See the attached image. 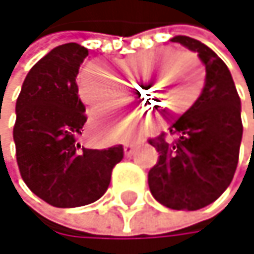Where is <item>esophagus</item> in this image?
Masks as SVG:
<instances>
[{
	"label": "esophagus",
	"instance_id": "esophagus-1",
	"mask_svg": "<svg viewBox=\"0 0 254 254\" xmlns=\"http://www.w3.org/2000/svg\"><path fill=\"white\" fill-rule=\"evenodd\" d=\"M135 146H137V143H126V144L123 146L125 155H126V156H132V153H134V150H135Z\"/></svg>",
	"mask_w": 254,
	"mask_h": 254
}]
</instances>
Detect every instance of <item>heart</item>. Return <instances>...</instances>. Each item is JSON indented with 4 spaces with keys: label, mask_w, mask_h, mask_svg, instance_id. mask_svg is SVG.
Wrapping results in <instances>:
<instances>
[{
    "label": "heart",
    "mask_w": 254,
    "mask_h": 254,
    "mask_svg": "<svg viewBox=\"0 0 254 254\" xmlns=\"http://www.w3.org/2000/svg\"><path fill=\"white\" fill-rule=\"evenodd\" d=\"M161 69L156 82L152 85V98L162 107H169V113H181L190 108L203 87L205 72L192 56L179 52L173 48H159L146 54H135L119 63L120 69L128 75H140L153 64ZM166 67L164 68V66ZM184 79V83L179 80ZM120 81L116 73L102 62H90L78 76V93L81 101L92 110L119 102ZM99 116L93 117L98 122ZM134 114L128 122L114 131L116 138H123L134 125Z\"/></svg>",
    "instance_id": "obj_1"
}]
</instances>
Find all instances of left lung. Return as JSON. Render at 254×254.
Wrapping results in <instances>:
<instances>
[{
	"label": "left lung",
	"mask_w": 254,
	"mask_h": 254,
	"mask_svg": "<svg viewBox=\"0 0 254 254\" xmlns=\"http://www.w3.org/2000/svg\"><path fill=\"white\" fill-rule=\"evenodd\" d=\"M172 42L197 52L206 69L200 96L169 132L149 140L159 153L147 182L152 195L170 209L197 211L215 202L230 185L243 138L241 99L230 70L205 43L187 36Z\"/></svg>",
	"instance_id": "left-lung-1"
}]
</instances>
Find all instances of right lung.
I'll return each instance as SVG.
<instances>
[{"instance_id": "add662e5", "label": "right lung", "mask_w": 254, "mask_h": 254, "mask_svg": "<svg viewBox=\"0 0 254 254\" xmlns=\"http://www.w3.org/2000/svg\"><path fill=\"white\" fill-rule=\"evenodd\" d=\"M88 49L64 43L28 72L16 101L13 140L27 187L56 208H76L101 198L123 147L85 149L79 144L87 120L76 75Z\"/></svg>"}]
</instances>
